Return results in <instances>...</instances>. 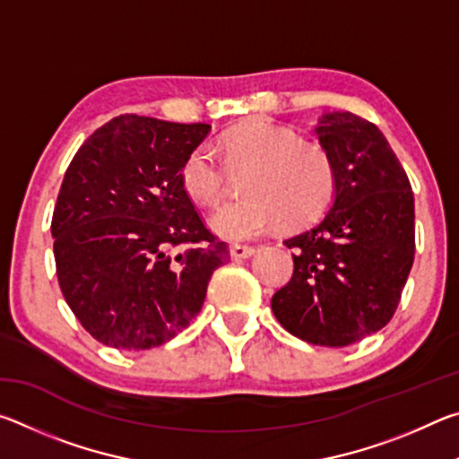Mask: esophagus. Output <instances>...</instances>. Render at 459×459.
<instances>
[{
	"label": "esophagus",
	"instance_id": "esophagus-1",
	"mask_svg": "<svg viewBox=\"0 0 459 459\" xmlns=\"http://www.w3.org/2000/svg\"><path fill=\"white\" fill-rule=\"evenodd\" d=\"M229 253H230V259H235V261L248 259V257H253V255H255V247H247V245H232V247L229 248Z\"/></svg>",
	"mask_w": 459,
	"mask_h": 459
}]
</instances>
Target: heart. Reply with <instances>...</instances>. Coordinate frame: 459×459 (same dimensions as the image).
Here are the masks:
<instances>
[{"mask_svg": "<svg viewBox=\"0 0 459 459\" xmlns=\"http://www.w3.org/2000/svg\"><path fill=\"white\" fill-rule=\"evenodd\" d=\"M224 164L251 168L245 178L247 198L221 206L208 227L227 240L261 237L277 221L298 227L316 219L333 194V168L322 147L301 143L290 129L255 119L224 134L219 142ZM182 184L192 200L214 206L224 192V168L208 145L186 158Z\"/></svg>", "mask_w": 459, "mask_h": 459, "instance_id": "b5f03b06", "label": "heart"}]
</instances>
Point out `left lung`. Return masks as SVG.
I'll return each mask as SVG.
<instances>
[{"instance_id":"8db88e82","label":"left lung","mask_w":459,"mask_h":459,"mask_svg":"<svg viewBox=\"0 0 459 459\" xmlns=\"http://www.w3.org/2000/svg\"><path fill=\"white\" fill-rule=\"evenodd\" d=\"M314 134L332 161L333 198L314 227L283 240L293 277L271 309L299 340L340 348L391 322L413 267L415 200L377 126L332 111Z\"/></svg>"}]
</instances>
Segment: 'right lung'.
I'll list each match as a JSON object with an SVG mask.
<instances>
[{
	"mask_svg": "<svg viewBox=\"0 0 459 459\" xmlns=\"http://www.w3.org/2000/svg\"><path fill=\"white\" fill-rule=\"evenodd\" d=\"M206 123L119 115L68 166L52 216L62 295L92 338L119 351L166 344L200 312L227 245L182 184Z\"/></svg>",
	"mask_w": 459,
	"mask_h": 459,
	"instance_id": "obj_1",
	"label": "right lung"
}]
</instances>
